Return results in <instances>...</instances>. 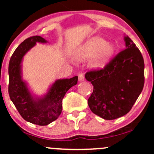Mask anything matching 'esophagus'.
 I'll use <instances>...</instances> for the list:
<instances>
[{"label":"esophagus","instance_id":"obj_1","mask_svg":"<svg viewBox=\"0 0 154 154\" xmlns=\"http://www.w3.org/2000/svg\"><path fill=\"white\" fill-rule=\"evenodd\" d=\"M85 80V76H84L83 73H80L79 75V81H83Z\"/></svg>","mask_w":154,"mask_h":154}]
</instances>
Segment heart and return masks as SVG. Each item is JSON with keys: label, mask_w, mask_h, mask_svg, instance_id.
Returning a JSON list of instances; mask_svg holds the SVG:
<instances>
[{"label": "heart", "mask_w": 154, "mask_h": 154, "mask_svg": "<svg viewBox=\"0 0 154 154\" xmlns=\"http://www.w3.org/2000/svg\"><path fill=\"white\" fill-rule=\"evenodd\" d=\"M115 51L113 44L106 43L100 37L92 38L73 51V57L78 60L92 57L89 65L92 69H102L106 65Z\"/></svg>", "instance_id": "obj_1"}]
</instances>
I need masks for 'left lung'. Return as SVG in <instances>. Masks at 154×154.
Returning <instances> with one entry per match:
<instances>
[{
  "label": "left lung",
  "mask_w": 154,
  "mask_h": 154,
  "mask_svg": "<svg viewBox=\"0 0 154 154\" xmlns=\"http://www.w3.org/2000/svg\"><path fill=\"white\" fill-rule=\"evenodd\" d=\"M125 49L116 54L104 69L85 73L93 85L88 99L90 110L105 120H113L131 110L144 84V62L140 50L125 36Z\"/></svg>",
  "instance_id": "8db88e82"
}]
</instances>
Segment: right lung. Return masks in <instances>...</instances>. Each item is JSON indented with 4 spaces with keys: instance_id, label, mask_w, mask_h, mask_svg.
<instances>
[{
    "instance_id": "obj_1",
    "label": "right lung",
    "mask_w": 154,
    "mask_h": 154,
    "mask_svg": "<svg viewBox=\"0 0 154 154\" xmlns=\"http://www.w3.org/2000/svg\"><path fill=\"white\" fill-rule=\"evenodd\" d=\"M47 42L39 35L24 40L14 50L8 66L10 100L25 121L38 125H47L57 119L62 113L65 94L78 82V76L57 80L43 97L35 98L32 96L26 82L22 80L21 64L24 56L36 43Z\"/></svg>"
}]
</instances>
